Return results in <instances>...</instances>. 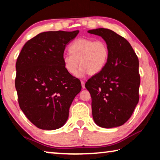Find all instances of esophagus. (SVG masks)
I'll return each mask as SVG.
<instances>
[{
	"label": "esophagus",
	"instance_id": "esophagus-1",
	"mask_svg": "<svg viewBox=\"0 0 160 160\" xmlns=\"http://www.w3.org/2000/svg\"><path fill=\"white\" fill-rule=\"evenodd\" d=\"M81 84H82V88L83 89L85 88V82H84L83 80H81Z\"/></svg>",
	"mask_w": 160,
	"mask_h": 160
}]
</instances>
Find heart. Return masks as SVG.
<instances>
[{
	"mask_svg": "<svg viewBox=\"0 0 160 160\" xmlns=\"http://www.w3.org/2000/svg\"><path fill=\"white\" fill-rule=\"evenodd\" d=\"M70 54L64 55L65 69L69 74L83 77L89 73L96 75L102 71L107 63L109 51L107 43L102 40L94 41L88 38H79L71 43L68 48Z\"/></svg>",
	"mask_w": 160,
	"mask_h": 160,
	"instance_id": "b5f03b06",
	"label": "heart"
}]
</instances>
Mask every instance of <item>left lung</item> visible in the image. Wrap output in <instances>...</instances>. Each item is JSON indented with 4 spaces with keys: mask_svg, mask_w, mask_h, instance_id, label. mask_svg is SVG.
<instances>
[{
    "mask_svg": "<svg viewBox=\"0 0 160 160\" xmlns=\"http://www.w3.org/2000/svg\"><path fill=\"white\" fill-rule=\"evenodd\" d=\"M88 32L102 37L109 51L106 66L85 83L92 97L93 119L102 128L122 126L139 101L138 58L125 38L111 29L99 28Z\"/></svg>",
    "mask_w": 160,
    "mask_h": 160,
    "instance_id": "left-lung-1",
    "label": "left lung"
}]
</instances>
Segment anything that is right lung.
Instances as JSON below:
<instances>
[{
	"label": "right lung",
	"instance_id": "obj_1",
	"mask_svg": "<svg viewBox=\"0 0 160 160\" xmlns=\"http://www.w3.org/2000/svg\"><path fill=\"white\" fill-rule=\"evenodd\" d=\"M79 33L45 32L25 43L16 62L15 88L21 110L37 128L55 130L68 120L82 88L63 62L64 50Z\"/></svg>",
	"mask_w": 160,
	"mask_h": 160
}]
</instances>
